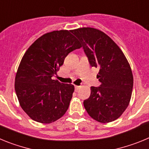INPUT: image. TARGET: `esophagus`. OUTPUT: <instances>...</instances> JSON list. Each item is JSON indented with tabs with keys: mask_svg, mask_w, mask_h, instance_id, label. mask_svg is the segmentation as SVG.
<instances>
[{
	"mask_svg": "<svg viewBox=\"0 0 149 149\" xmlns=\"http://www.w3.org/2000/svg\"><path fill=\"white\" fill-rule=\"evenodd\" d=\"M74 88H75L76 92H77V91H78V89L81 88V86H74Z\"/></svg>",
	"mask_w": 149,
	"mask_h": 149,
	"instance_id": "34e87169",
	"label": "esophagus"
}]
</instances>
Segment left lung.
Segmentation results:
<instances>
[{
    "label": "left lung",
    "mask_w": 149,
    "mask_h": 149,
    "mask_svg": "<svg viewBox=\"0 0 149 149\" xmlns=\"http://www.w3.org/2000/svg\"><path fill=\"white\" fill-rule=\"evenodd\" d=\"M82 43L92 67L99 68V87L91 86V94L84 101L93 119L101 123L116 120L127 109L132 95L134 77L128 61L113 39L98 29L72 30Z\"/></svg>",
    "instance_id": "8db88e82"
}]
</instances>
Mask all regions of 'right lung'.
Segmentation results:
<instances>
[{"label":"right lung","instance_id":"obj_1","mask_svg":"<svg viewBox=\"0 0 149 149\" xmlns=\"http://www.w3.org/2000/svg\"><path fill=\"white\" fill-rule=\"evenodd\" d=\"M72 30H54L37 39L24 54L15 78L20 106L30 119L49 124L67 111L74 91L72 84H63L56 74L71 51L81 48Z\"/></svg>","mask_w":149,"mask_h":149}]
</instances>
